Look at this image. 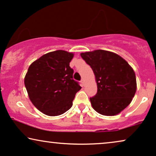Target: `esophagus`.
Wrapping results in <instances>:
<instances>
[{
	"label": "esophagus",
	"mask_w": 156,
	"mask_h": 156,
	"mask_svg": "<svg viewBox=\"0 0 156 156\" xmlns=\"http://www.w3.org/2000/svg\"><path fill=\"white\" fill-rule=\"evenodd\" d=\"M80 83H81L82 86H84V85H85V80H84V79H82L81 80H80Z\"/></svg>",
	"instance_id": "34e87169"
}]
</instances>
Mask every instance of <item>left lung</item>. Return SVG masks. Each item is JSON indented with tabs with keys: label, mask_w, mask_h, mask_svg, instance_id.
Wrapping results in <instances>:
<instances>
[{
	"label": "left lung",
	"mask_w": 156,
	"mask_h": 156,
	"mask_svg": "<svg viewBox=\"0 0 156 156\" xmlns=\"http://www.w3.org/2000/svg\"><path fill=\"white\" fill-rule=\"evenodd\" d=\"M81 58L92 68L97 93L90 98L98 113L114 116L130 104L137 89L135 73L125 60L116 53L98 50L83 52Z\"/></svg>",
	"instance_id": "8db88e82"
}]
</instances>
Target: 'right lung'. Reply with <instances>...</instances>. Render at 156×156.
<instances>
[{
    "label": "right lung",
    "instance_id": "1",
    "mask_svg": "<svg viewBox=\"0 0 156 156\" xmlns=\"http://www.w3.org/2000/svg\"><path fill=\"white\" fill-rule=\"evenodd\" d=\"M73 53L56 50L42 55L29 66L24 78L29 97L37 109L48 116L64 114L73 106L81 87L70 67Z\"/></svg>",
    "mask_w": 156,
    "mask_h": 156
}]
</instances>
